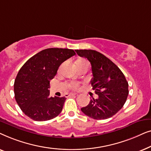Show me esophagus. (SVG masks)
<instances>
[{"label":"esophagus","mask_w":151,"mask_h":151,"mask_svg":"<svg viewBox=\"0 0 151 151\" xmlns=\"http://www.w3.org/2000/svg\"><path fill=\"white\" fill-rule=\"evenodd\" d=\"M76 94L75 93H67V94H65V97L66 98H68V97H70V96H75Z\"/></svg>","instance_id":"obj_1"}]
</instances>
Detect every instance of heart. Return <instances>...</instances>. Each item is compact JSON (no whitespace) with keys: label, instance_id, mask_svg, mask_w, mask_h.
Here are the masks:
<instances>
[{"label":"heart","instance_id":"heart-1","mask_svg":"<svg viewBox=\"0 0 151 151\" xmlns=\"http://www.w3.org/2000/svg\"><path fill=\"white\" fill-rule=\"evenodd\" d=\"M82 64H88V63L87 61L85 60H82V59L78 60L76 62V65H82ZM69 86L70 88H73V89H77L78 88V84L77 83H71L70 84Z\"/></svg>","mask_w":151,"mask_h":151}]
</instances>
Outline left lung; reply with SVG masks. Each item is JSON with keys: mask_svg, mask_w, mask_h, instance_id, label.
Masks as SVG:
<instances>
[{"mask_svg": "<svg viewBox=\"0 0 151 151\" xmlns=\"http://www.w3.org/2000/svg\"><path fill=\"white\" fill-rule=\"evenodd\" d=\"M80 57L88 59L93 73L91 83L98 96L81 109L87 116L95 119L110 118L122 108L129 95V84L116 65L102 53L91 49L76 50Z\"/></svg>", "mask_w": 151, "mask_h": 151, "instance_id": "1", "label": "left lung"}]
</instances>
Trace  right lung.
I'll use <instances>...</instances> for the list:
<instances>
[{"label":"right lung","instance_id":"obj_1","mask_svg":"<svg viewBox=\"0 0 151 151\" xmlns=\"http://www.w3.org/2000/svg\"><path fill=\"white\" fill-rule=\"evenodd\" d=\"M76 54L73 49L49 48L30 58L16 76L14 85L16 102L27 116L47 121L63 110L65 97L49 96V83L60 65Z\"/></svg>","mask_w":151,"mask_h":151}]
</instances>
